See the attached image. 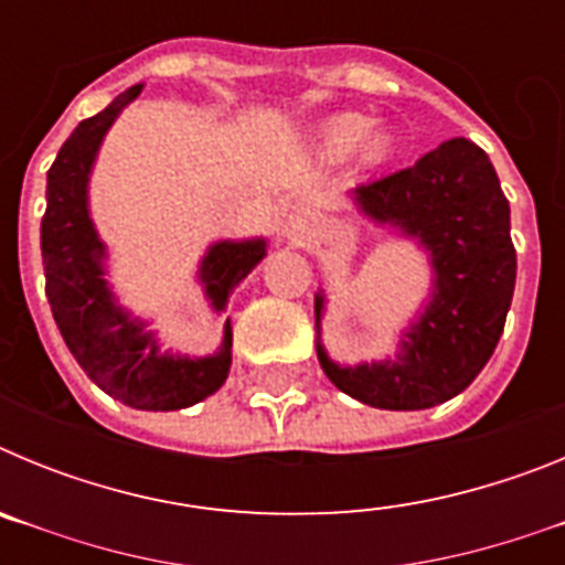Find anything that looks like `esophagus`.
I'll return each instance as SVG.
<instances>
[{"label": "esophagus", "instance_id": "1", "mask_svg": "<svg viewBox=\"0 0 565 565\" xmlns=\"http://www.w3.org/2000/svg\"><path fill=\"white\" fill-rule=\"evenodd\" d=\"M311 214H308L306 209H294L286 221H282V237L291 239L294 246H302V243L311 237Z\"/></svg>", "mask_w": 565, "mask_h": 565}]
</instances>
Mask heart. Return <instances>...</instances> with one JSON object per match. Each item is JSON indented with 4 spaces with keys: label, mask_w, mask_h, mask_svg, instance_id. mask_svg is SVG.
Segmentation results:
<instances>
[{
    "label": "heart",
    "mask_w": 565,
    "mask_h": 565,
    "mask_svg": "<svg viewBox=\"0 0 565 565\" xmlns=\"http://www.w3.org/2000/svg\"><path fill=\"white\" fill-rule=\"evenodd\" d=\"M373 129V121L367 115L359 113H339L326 118V121L319 124L317 132H313V147L322 158L328 161H344L348 154L356 152L362 147V161L367 167H376V163L387 161V154H391V135L387 132H373L367 138V132ZM365 143L362 145L361 141Z\"/></svg>",
    "instance_id": "obj_1"
}]
</instances>
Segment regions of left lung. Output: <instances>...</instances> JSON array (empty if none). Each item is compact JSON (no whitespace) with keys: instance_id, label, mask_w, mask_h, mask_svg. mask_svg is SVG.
<instances>
[{"instance_id":"1","label":"left lung","mask_w":565,"mask_h":565,"mask_svg":"<svg viewBox=\"0 0 565 565\" xmlns=\"http://www.w3.org/2000/svg\"><path fill=\"white\" fill-rule=\"evenodd\" d=\"M359 217L427 254L430 291L396 353L342 364L322 344L326 291L313 294L317 356L339 391L379 411H427L467 391L503 333L515 291L509 201L478 143L450 138L413 167L348 192Z\"/></svg>"}]
</instances>
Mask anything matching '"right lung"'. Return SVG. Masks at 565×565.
Instances as JSON below:
<instances>
[{"label":"right lung","instance_id":"right-lung-1","mask_svg":"<svg viewBox=\"0 0 565 565\" xmlns=\"http://www.w3.org/2000/svg\"><path fill=\"white\" fill-rule=\"evenodd\" d=\"M141 89L143 84L124 89L107 109L78 124L58 149L47 172L42 263L50 311L82 371L127 407L167 413L221 391L232 367V319L223 322L214 353L163 351L161 333L149 328V319L121 306L107 277L109 252L89 214V178L109 127ZM266 254V237L209 243L198 263V282L217 317L226 313L234 288Z\"/></svg>","mask_w":565,"mask_h":565}]
</instances>
